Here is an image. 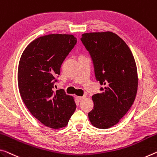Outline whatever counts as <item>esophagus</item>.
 Returning a JSON list of instances; mask_svg holds the SVG:
<instances>
[{"label": "esophagus", "mask_w": 157, "mask_h": 157, "mask_svg": "<svg viewBox=\"0 0 157 157\" xmlns=\"http://www.w3.org/2000/svg\"><path fill=\"white\" fill-rule=\"evenodd\" d=\"M85 98V96H77L76 97V98L78 99V101H81V100H82L83 98Z\"/></svg>", "instance_id": "esophagus-1"}]
</instances>
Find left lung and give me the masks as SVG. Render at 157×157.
Instances as JSON below:
<instances>
[{
	"instance_id": "1",
	"label": "left lung",
	"mask_w": 157,
	"mask_h": 157,
	"mask_svg": "<svg viewBox=\"0 0 157 157\" xmlns=\"http://www.w3.org/2000/svg\"><path fill=\"white\" fill-rule=\"evenodd\" d=\"M96 79L103 87L92 96L94 108L88 114L94 126L106 129L117 124L133 105L138 89L135 59L127 44L112 32L82 34Z\"/></svg>"
}]
</instances>
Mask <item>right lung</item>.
<instances>
[{
  "mask_svg": "<svg viewBox=\"0 0 157 157\" xmlns=\"http://www.w3.org/2000/svg\"><path fill=\"white\" fill-rule=\"evenodd\" d=\"M77 43L73 35L50 34L31 42L21 56L18 86L25 105L46 126H66L76 109L73 97L53 91L61 66Z\"/></svg>",
  "mask_w": 157,
  "mask_h": 157,
  "instance_id": "right-lung-1",
  "label": "right lung"
}]
</instances>
